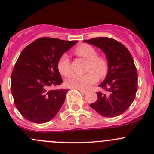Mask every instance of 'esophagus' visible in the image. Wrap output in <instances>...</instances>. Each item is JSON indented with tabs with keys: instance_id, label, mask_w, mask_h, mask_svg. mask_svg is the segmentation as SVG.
<instances>
[{
	"instance_id": "34e87169",
	"label": "esophagus",
	"mask_w": 154,
	"mask_h": 154,
	"mask_svg": "<svg viewBox=\"0 0 154 154\" xmlns=\"http://www.w3.org/2000/svg\"><path fill=\"white\" fill-rule=\"evenodd\" d=\"M77 90H79V91H80V93H81V94H86V91H85V90H82V89H79V88H77Z\"/></svg>"
}]
</instances>
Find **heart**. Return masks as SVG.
Wrapping results in <instances>:
<instances>
[{
    "label": "heart",
    "mask_w": 154,
    "mask_h": 154,
    "mask_svg": "<svg viewBox=\"0 0 154 154\" xmlns=\"http://www.w3.org/2000/svg\"><path fill=\"white\" fill-rule=\"evenodd\" d=\"M74 53L88 61L86 71L88 73L84 75L73 74L70 76L66 81V85L68 87L82 90L87 89L90 86L97 82V75L100 78H102L106 75L108 68L106 60L103 57H97V51L92 46L89 45H82L76 48ZM57 67L62 75H69L71 68L69 57L67 54H64L60 57Z\"/></svg>",
    "instance_id": "obj_1"
}]
</instances>
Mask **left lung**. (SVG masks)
<instances>
[{
	"label": "left lung",
	"mask_w": 154,
	"mask_h": 154,
	"mask_svg": "<svg viewBox=\"0 0 154 154\" xmlns=\"http://www.w3.org/2000/svg\"><path fill=\"white\" fill-rule=\"evenodd\" d=\"M83 42L100 48L108 63L106 77L99 85L106 93L97 92V100L90 106L103 117L120 116L133 103L137 91V71L131 54L112 38L98 37Z\"/></svg>",
	"instance_id": "obj_1"
}]
</instances>
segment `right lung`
Listing matches in <instances>:
<instances>
[{
  "mask_svg": "<svg viewBox=\"0 0 154 154\" xmlns=\"http://www.w3.org/2000/svg\"><path fill=\"white\" fill-rule=\"evenodd\" d=\"M77 43L45 37L21 51L11 76V90L17 109L29 122L45 123L61 109L68 89L50 88L63 83L58 62Z\"/></svg>",
  "mask_w": 154,
  "mask_h": 154,
  "instance_id": "1",
  "label": "right lung"
}]
</instances>
